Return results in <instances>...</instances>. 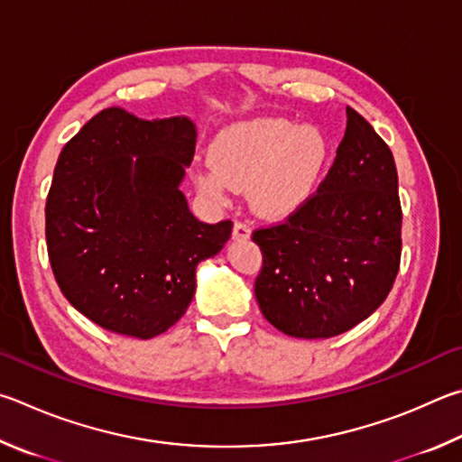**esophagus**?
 <instances>
[{"label": "esophagus", "instance_id": "34e87169", "mask_svg": "<svg viewBox=\"0 0 462 462\" xmlns=\"http://www.w3.org/2000/svg\"><path fill=\"white\" fill-rule=\"evenodd\" d=\"M249 237H252V229H249L247 223L237 221L236 225H233V239L245 241V239H249Z\"/></svg>", "mask_w": 462, "mask_h": 462}]
</instances>
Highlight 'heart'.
Returning a JSON list of instances; mask_svg holds the SVG:
<instances>
[{
  "label": "heart",
  "mask_w": 462,
  "mask_h": 462,
  "mask_svg": "<svg viewBox=\"0 0 462 462\" xmlns=\"http://www.w3.org/2000/svg\"><path fill=\"white\" fill-rule=\"evenodd\" d=\"M330 145L322 129L284 117H255L223 127L208 145L210 164L194 174L199 189L223 199L247 190L257 215L282 218L317 194Z\"/></svg>",
  "instance_id": "obj_1"
}]
</instances>
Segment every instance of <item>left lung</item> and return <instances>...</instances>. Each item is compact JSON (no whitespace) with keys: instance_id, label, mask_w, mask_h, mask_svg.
Segmentation results:
<instances>
[{"instance_id":"obj_1","label":"left lung","mask_w":462,"mask_h":462,"mask_svg":"<svg viewBox=\"0 0 462 462\" xmlns=\"http://www.w3.org/2000/svg\"><path fill=\"white\" fill-rule=\"evenodd\" d=\"M263 268L257 304L296 338H328L371 317L390 294L402 255L398 170L387 143L357 111L333 168L286 223L254 231Z\"/></svg>"}]
</instances>
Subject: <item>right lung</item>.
Returning <instances> with one entry per match:
<instances>
[{
	"label": "right lung",
	"mask_w": 462,
	"mask_h": 462,
	"mask_svg": "<svg viewBox=\"0 0 462 462\" xmlns=\"http://www.w3.org/2000/svg\"><path fill=\"white\" fill-rule=\"evenodd\" d=\"M197 127L109 107L64 145L46 199L48 257L62 294L95 325L152 338L180 320L197 265L233 223L199 221L180 190Z\"/></svg>",
	"instance_id": "right-lung-1"
}]
</instances>
